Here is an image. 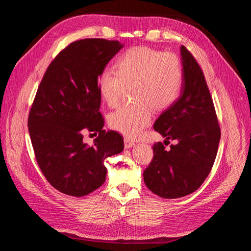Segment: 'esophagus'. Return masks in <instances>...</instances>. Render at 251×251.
<instances>
[{
  "instance_id": "esophagus-1",
  "label": "esophagus",
  "mask_w": 251,
  "mask_h": 251,
  "mask_svg": "<svg viewBox=\"0 0 251 251\" xmlns=\"http://www.w3.org/2000/svg\"><path fill=\"white\" fill-rule=\"evenodd\" d=\"M134 146H135V142H134L133 140H131L130 138H127V137L125 138V148H126V149L132 148V147H134Z\"/></svg>"
}]
</instances>
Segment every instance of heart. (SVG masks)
Here are the masks:
<instances>
[{"mask_svg": "<svg viewBox=\"0 0 251 251\" xmlns=\"http://www.w3.org/2000/svg\"><path fill=\"white\" fill-rule=\"evenodd\" d=\"M116 69L105 68L98 77L101 100L114 107L127 87L135 101L121 104L110 113L109 126L127 137H138L153 118V108L163 111L176 103L183 89L180 59L146 46L132 47L121 54Z\"/></svg>", "mask_w": 251, "mask_h": 251, "instance_id": "1", "label": "heart"}]
</instances>
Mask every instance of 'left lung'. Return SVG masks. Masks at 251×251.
Returning <instances> with one entry per match:
<instances>
[{"mask_svg":"<svg viewBox=\"0 0 251 251\" xmlns=\"http://www.w3.org/2000/svg\"><path fill=\"white\" fill-rule=\"evenodd\" d=\"M183 89L176 103L155 121V131L176 140L165 150L162 142L153 146L154 157L143 172L151 192L165 199L194 193L209 175L217 156L221 131L214 102L199 64L181 47Z\"/></svg>","mask_w":251,"mask_h":251,"instance_id":"1","label":"left lung"}]
</instances>
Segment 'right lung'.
Instances as JSON below:
<instances>
[{"instance_id":"obj_1","label":"right lung","mask_w":251,"mask_h":251,"mask_svg":"<svg viewBox=\"0 0 251 251\" xmlns=\"http://www.w3.org/2000/svg\"><path fill=\"white\" fill-rule=\"evenodd\" d=\"M124 47L118 41L71 43L52 60L37 89L28 127L36 162L60 193L82 197L105 181V158L124 151L123 136L102 130L97 83L107 64ZM98 132L93 146L83 133Z\"/></svg>"}]
</instances>
